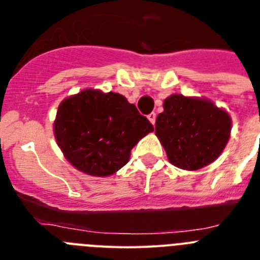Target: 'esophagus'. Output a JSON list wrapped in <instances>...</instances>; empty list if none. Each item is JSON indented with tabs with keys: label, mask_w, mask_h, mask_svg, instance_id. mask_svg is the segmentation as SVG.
Segmentation results:
<instances>
[{
	"label": "esophagus",
	"mask_w": 260,
	"mask_h": 260,
	"mask_svg": "<svg viewBox=\"0 0 260 260\" xmlns=\"http://www.w3.org/2000/svg\"><path fill=\"white\" fill-rule=\"evenodd\" d=\"M147 117H148V119H150V122L152 123V125H155V122H156V114L155 113H150Z\"/></svg>",
	"instance_id": "34e87169"
}]
</instances>
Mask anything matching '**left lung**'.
<instances>
[{
	"label": "left lung",
	"mask_w": 260,
	"mask_h": 260,
	"mask_svg": "<svg viewBox=\"0 0 260 260\" xmlns=\"http://www.w3.org/2000/svg\"><path fill=\"white\" fill-rule=\"evenodd\" d=\"M155 133L174 167L198 171L221 155L231 138L232 118L206 98L173 93L164 100Z\"/></svg>",
	"instance_id": "8db88e82"
}]
</instances>
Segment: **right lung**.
<instances>
[{
	"instance_id": "right-lung-1",
	"label": "right lung",
	"mask_w": 260,
	"mask_h": 260,
	"mask_svg": "<svg viewBox=\"0 0 260 260\" xmlns=\"http://www.w3.org/2000/svg\"><path fill=\"white\" fill-rule=\"evenodd\" d=\"M152 132L150 121L125 96L93 88L62 100L53 123L66 160L93 177L119 171L127 164L133 147Z\"/></svg>"
}]
</instances>
